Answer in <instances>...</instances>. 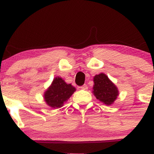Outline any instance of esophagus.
I'll use <instances>...</instances> for the list:
<instances>
[{
    "label": "esophagus",
    "mask_w": 154,
    "mask_h": 154,
    "mask_svg": "<svg viewBox=\"0 0 154 154\" xmlns=\"http://www.w3.org/2000/svg\"><path fill=\"white\" fill-rule=\"evenodd\" d=\"M80 88L81 89H82V90H88V85H83L82 86H81L80 87Z\"/></svg>",
    "instance_id": "esophagus-1"
}]
</instances>
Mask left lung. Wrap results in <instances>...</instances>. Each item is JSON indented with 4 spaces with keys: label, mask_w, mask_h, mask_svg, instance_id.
Masks as SVG:
<instances>
[{
    "label": "left lung",
    "mask_w": 154,
    "mask_h": 154,
    "mask_svg": "<svg viewBox=\"0 0 154 154\" xmlns=\"http://www.w3.org/2000/svg\"><path fill=\"white\" fill-rule=\"evenodd\" d=\"M93 82V93L95 98L106 105H111L119 95L116 86L103 73L95 75Z\"/></svg>",
    "instance_id": "obj_1"
}]
</instances>
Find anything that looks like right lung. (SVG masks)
<instances>
[{
	"mask_svg": "<svg viewBox=\"0 0 154 154\" xmlns=\"http://www.w3.org/2000/svg\"><path fill=\"white\" fill-rule=\"evenodd\" d=\"M75 91L71 84H66L61 77H57L44 93V99L49 106L57 109L62 106Z\"/></svg>",
	"mask_w": 154,
	"mask_h": 154,
	"instance_id": "right-lung-1",
	"label": "right lung"
}]
</instances>
